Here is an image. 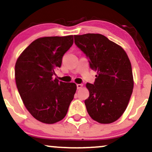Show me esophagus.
Instances as JSON below:
<instances>
[{"instance_id": "34e87169", "label": "esophagus", "mask_w": 152, "mask_h": 152, "mask_svg": "<svg viewBox=\"0 0 152 152\" xmlns=\"http://www.w3.org/2000/svg\"><path fill=\"white\" fill-rule=\"evenodd\" d=\"M83 84H82V83H80V84H76V86H77V88L78 89H81V88L82 87H83Z\"/></svg>"}]
</instances>
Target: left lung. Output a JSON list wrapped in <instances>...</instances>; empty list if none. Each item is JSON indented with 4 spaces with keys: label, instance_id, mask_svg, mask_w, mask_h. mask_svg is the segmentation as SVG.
I'll list each match as a JSON object with an SVG mask.
<instances>
[{
    "label": "left lung",
    "instance_id": "8db88e82",
    "mask_svg": "<svg viewBox=\"0 0 152 152\" xmlns=\"http://www.w3.org/2000/svg\"><path fill=\"white\" fill-rule=\"evenodd\" d=\"M74 42L97 71L94 84L86 83L87 112L99 123L118 120L128 105L134 81L130 61L121 47L100 34L75 35Z\"/></svg>",
    "mask_w": 152,
    "mask_h": 152
}]
</instances>
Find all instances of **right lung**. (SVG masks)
I'll return each mask as SVG.
<instances>
[{
    "label": "right lung",
    "mask_w": 152,
    "mask_h": 152,
    "mask_svg": "<svg viewBox=\"0 0 152 152\" xmlns=\"http://www.w3.org/2000/svg\"><path fill=\"white\" fill-rule=\"evenodd\" d=\"M74 37H45L34 40L20 54L15 66L18 92L27 110L46 124L61 120L76 91L74 83L54 78Z\"/></svg>",
    "instance_id": "right-lung-1"
}]
</instances>
